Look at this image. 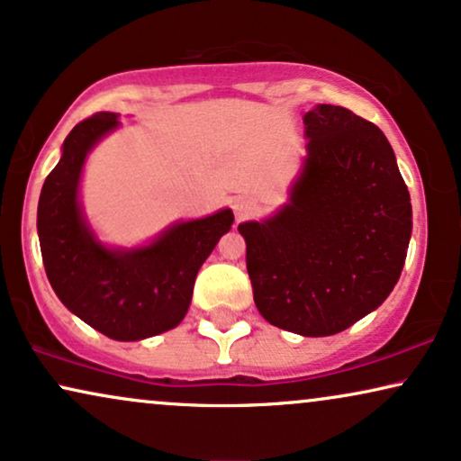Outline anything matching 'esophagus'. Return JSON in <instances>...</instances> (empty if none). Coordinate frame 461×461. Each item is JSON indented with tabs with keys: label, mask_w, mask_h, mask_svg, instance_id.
I'll use <instances>...</instances> for the list:
<instances>
[{
	"label": "esophagus",
	"mask_w": 461,
	"mask_h": 461,
	"mask_svg": "<svg viewBox=\"0 0 461 461\" xmlns=\"http://www.w3.org/2000/svg\"><path fill=\"white\" fill-rule=\"evenodd\" d=\"M255 211V204L250 200H244V198H238L234 200V212H236V219H247L250 212Z\"/></svg>",
	"instance_id": "esophagus-1"
}]
</instances>
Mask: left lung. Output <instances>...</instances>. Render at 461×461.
Masks as SVG:
<instances>
[{"instance_id":"left-lung-1","label":"left lung","mask_w":461,"mask_h":461,"mask_svg":"<svg viewBox=\"0 0 461 461\" xmlns=\"http://www.w3.org/2000/svg\"><path fill=\"white\" fill-rule=\"evenodd\" d=\"M308 158L274 217L238 225L257 310L327 337L379 308L401 278L411 198L385 134L339 105L303 115Z\"/></svg>"}]
</instances>
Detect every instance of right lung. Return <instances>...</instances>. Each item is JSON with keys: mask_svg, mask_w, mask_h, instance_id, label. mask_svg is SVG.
I'll list each match as a JSON object with an SVG mask.
<instances>
[{"mask_svg": "<svg viewBox=\"0 0 461 461\" xmlns=\"http://www.w3.org/2000/svg\"><path fill=\"white\" fill-rule=\"evenodd\" d=\"M118 124V113L101 112L67 134L41 187L38 234L46 276L65 308L112 339L139 341L185 318L198 269L230 231L234 212L223 208L175 223L140 249L103 247L86 223L77 189L88 151Z\"/></svg>", "mask_w": 461, "mask_h": 461, "instance_id": "1", "label": "right lung"}]
</instances>
